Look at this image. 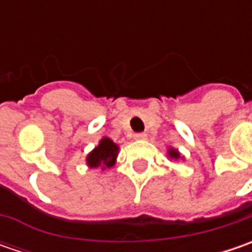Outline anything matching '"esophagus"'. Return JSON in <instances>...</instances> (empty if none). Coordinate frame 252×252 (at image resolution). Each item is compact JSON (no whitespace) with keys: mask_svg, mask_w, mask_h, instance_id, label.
<instances>
[{"mask_svg":"<svg viewBox=\"0 0 252 252\" xmlns=\"http://www.w3.org/2000/svg\"><path fill=\"white\" fill-rule=\"evenodd\" d=\"M146 137H147L146 133H134V139H136V140H144Z\"/></svg>","mask_w":252,"mask_h":252,"instance_id":"obj_1","label":"esophagus"}]
</instances>
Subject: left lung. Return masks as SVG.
Segmentation results:
<instances>
[{
    "mask_svg": "<svg viewBox=\"0 0 252 252\" xmlns=\"http://www.w3.org/2000/svg\"><path fill=\"white\" fill-rule=\"evenodd\" d=\"M168 153H169V157H171V158H175V160H177V158H179V153L177 150H172V149H171Z\"/></svg>",
    "mask_w": 252,
    "mask_h": 252,
    "instance_id": "8db88e82",
    "label": "left lung"
}]
</instances>
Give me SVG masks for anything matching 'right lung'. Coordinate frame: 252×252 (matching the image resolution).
<instances>
[{
	"instance_id": "obj_1",
	"label": "right lung",
	"mask_w": 252,
	"mask_h": 252,
	"mask_svg": "<svg viewBox=\"0 0 252 252\" xmlns=\"http://www.w3.org/2000/svg\"><path fill=\"white\" fill-rule=\"evenodd\" d=\"M116 154H118V146L111 139L105 137L101 140L99 146L92 153H90V156L87 157V162L91 168H96L99 165H103V168L105 167L109 168L115 164Z\"/></svg>"
}]
</instances>
